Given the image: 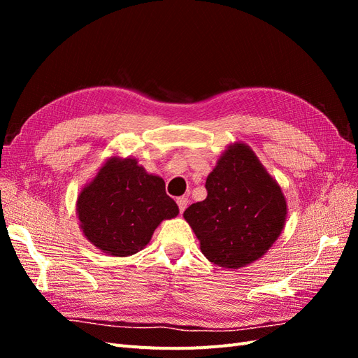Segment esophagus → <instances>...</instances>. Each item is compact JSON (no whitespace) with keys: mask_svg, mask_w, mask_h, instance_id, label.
I'll use <instances>...</instances> for the list:
<instances>
[{"mask_svg":"<svg viewBox=\"0 0 358 358\" xmlns=\"http://www.w3.org/2000/svg\"><path fill=\"white\" fill-rule=\"evenodd\" d=\"M188 203H189V201H188V199H187V197H179V199H178V206H179V210H180V213L185 212Z\"/></svg>","mask_w":358,"mask_h":358,"instance_id":"obj_1","label":"esophagus"}]
</instances>
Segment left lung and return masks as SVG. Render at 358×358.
<instances>
[{"instance_id": "left-lung-1", "label": "left lung", "mask_w": 358, "mask_h": 358, "mask_svg": "<svg viewBox=\"0 0 358 358\" xmlns=\"http://www.w3.org/2000/svg\"><path fill=\"white\" fill-rule=\"evenodd\" d=\"M208 197L183 212L203 255L222 268L246 267L278 241L287 200L254 150L234 142L206 179Z\"/></svg>"}]
</instances>
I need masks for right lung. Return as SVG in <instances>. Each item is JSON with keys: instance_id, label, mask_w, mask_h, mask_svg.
Returning <instances> with one entry per match:
<instances>
[{"instance_id": "obj_1", "label": "right lung", "mask_w": 358, "mask_h": 358, "mask_svg": "<svg viewBox=\"0 0 358 358\" xmlns=\"http://www.w3.org/2000/svg\"><path fill=\"white\" fill-rule=\"evenodd\" d=\"M76 213L86 241L112 257L134 255L150 242L157 227L178 216L162 178L150 175L131 157H110L80 189Z\"/></svg>"}]
</instances>
